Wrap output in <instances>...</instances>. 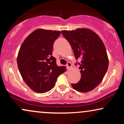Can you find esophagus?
Wrapping results in <instances>:
<instances>
[{
  "mask_svg": "<svg viewBox=\"0 0 124 124\" xmlns=\"http://www.w3.org/2000/svg\"><path fill=\"white\" fill-rule=\"evenodd\" d=\"M72 64H71L70 62H68L66 65V68L68 69H70L71 68H72Z\"/></svg>",
  "mask_w": 124,
  "mask_h": 124,
  "instance_id": "obj_1",
  "label": "esophagus"
}]
</instances>
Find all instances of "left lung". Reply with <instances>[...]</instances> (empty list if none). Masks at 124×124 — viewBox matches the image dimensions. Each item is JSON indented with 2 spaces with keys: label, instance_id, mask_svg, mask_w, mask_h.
I'll return each instance as SVG.
<instances>
[{
  "label": "left lung",
  "instance_id": "left-lung-1",
  "mask_svg": "<svg viewBox=\"0 0 124 124\" xmlns=\"http://www.w3.org/2000/svg\"><path fill=\"white\" fill-rule=\"evenodd\" d=\"M64 37L69 41L80 69L81 79L72 87L79 92H90L103 80L108 67V58L104 44L96 32L88 28L62 30Z\"/></svg>",
  "mask_w": 124,
  "mask_h": 124
}]
</instances>
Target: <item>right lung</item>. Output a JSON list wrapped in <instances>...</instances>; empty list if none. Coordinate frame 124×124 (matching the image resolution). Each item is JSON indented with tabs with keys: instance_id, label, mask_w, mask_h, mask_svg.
<instances>
[{
	"instance_id": "add662e5",
	"label": "right lung",
	"mask_w": 124,
	"mask_h": 124,
	"mask_svg": "<svg viewBox=\"0 0 124 124\" xmlns=\"http://www.w3.org/2000/svg\"><path fill=\"white\" fill-rule=\"evenodd\" d=\"M59 31L37 29L23 42L17 56V65L25 83L32 90L46 93L55 86L58 77L65 71L52 56L54 41Z\"/></svg>"
}]
</instances>
